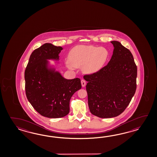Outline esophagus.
<instances>
[{"mask_svg": "<svg viewBox=\"0 0 157 157\" xmlns=\"http://www.w3.org/2000/svg\"><path fill=\"white\" fill-rule=\"evenodd\" d=\"M81 85L82 86L85 87L86 85V81L84 80H82L81 81Z\"/></svg>", "mask_w": 157, "mask_h": 157, "instance_id": "1", "label": "esophagus"}]
</instances>
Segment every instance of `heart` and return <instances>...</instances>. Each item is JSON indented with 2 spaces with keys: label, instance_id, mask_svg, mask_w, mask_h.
Masks as SVG:
<instances>
[{
  "label": "heart",
  "instance_id": "1",
  "mask_svg": "<svg viewBox=\"0 0 157 157\" xmlns=\"http://www.w3.org/2000/svg\"><path fill=\"white\" fill-rule=\"evenodd\" d=\"M109 57L106 48L93 45H77L70 51L68 62L66 66L72 70L74 67L82 68L86 74H92L101 70Z\"/></svg>",
  "mask_w": 157,
  "mask_h": 157
}]
</instances>
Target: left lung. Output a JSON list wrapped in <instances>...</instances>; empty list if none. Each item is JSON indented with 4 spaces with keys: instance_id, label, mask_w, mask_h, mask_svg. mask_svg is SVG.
I'll use <instances>...</instances> for the list:
<instances>
[{
    "instance_id": "8db88e82",
    "label": "left lung",
    "mask_w": 157,
    "mask_h": 157,
    "mask_svg": "<svg viewBox=\"0 0 157 157\" xmlns=\"http://www.w3.org/2000/svg\"><path fill=\"white\" fill-rule=\"evenodd\" d=\"M106 66L83 78L90 112L106 118L117 117L130 103L136 89L137 67L130 51L117 41Z\"/></svg>"
}]
</instances>
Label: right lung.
<instances>
[{
	"mask_svg": "<svg viewBox=\"0 0 157 157\" xmlns=\"http://www.w3.org/2000/svg\"><path fill=\"white\" fill-rule=\"evenodd\" d=\"M63 48L45 43L33 51L25 71L27 98L41 116L56 118L67 116L72 96L81 88L80 78L66 79L49 60L59 63Z\"/></svg>",
	"mask_w": 157,
	"mask_h": 157,
	"instance_id": "obj_1",
	"label": "right lung"
}]
</instances>
